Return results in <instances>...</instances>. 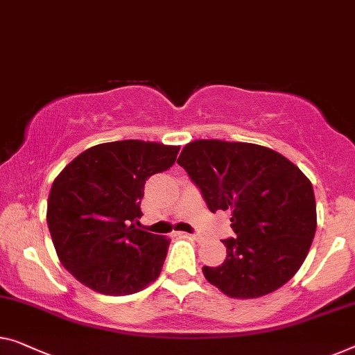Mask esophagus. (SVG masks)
Listing matches in <instances>:
<instances>
[{
	"mask_svg": "<svg viewBox=\"0 0 355 355\" xmlns=\"http://www.w3.org/2000/svg\"><path fill=\"white\" fill-rule=\"evenodd\" d=\"M189 237H193V239H196V241H199L200 239V236L199 234H188Z\"/></svg>",
	"mask_w": 355,
	"mask_h": 355,
	"instance_id": "34e87169",
	"label": "esophagus"
}]
</instances>
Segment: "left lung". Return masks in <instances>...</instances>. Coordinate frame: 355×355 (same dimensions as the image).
<instances>
[{
	"label": "left lung",
	"mask_w": 355,
	"mask_h": 355,
	"mask_svg": "<svg viewBox=\"0 0 355 355\" xmlns=\"http://www.w3.org/2000/svg\"><path fill=\"white\" fill-rule=\"evenodd\" d=\"M177 162L211 211L231 210L237 236L223 241L225 261L204 266V277L237 300L260 298L287 284L315 234L309 178L280 153L244 141H189Z\"/></svg>",
	"instance_id": "8db88e82"
}]
</instances>
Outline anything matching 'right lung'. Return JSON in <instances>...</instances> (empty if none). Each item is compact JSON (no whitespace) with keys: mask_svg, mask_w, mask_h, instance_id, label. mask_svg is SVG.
<instances>
[{"mask_svg":"<svg viewBox=\"0 0 355 355\" xmlns=\"http://www.w3.org/2000/svg\"><path fill=\"white\" fill-rule=\"evenodd\" d=\"M178 150L144 140L100 144L55 177L47 226L63 268L83 285L121 296L159 277L171 239L137 230L134 221L146 180L172 167Z\"/></svg>","mask_w":355,"mask_h":355,"instance_id":"obj_1","label":"right lung"}]
</instances>
